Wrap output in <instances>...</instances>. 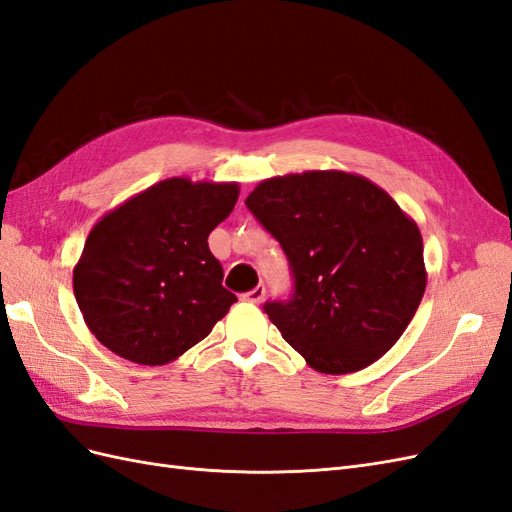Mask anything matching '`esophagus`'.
Instances as JSON below:
<instances>
[{
    "mask_svg": "<svg viewBox=\"0 0 512 512\" xmlns=\"http://www.w3.org/2000/svg\"><path fill=\"white\" fill-rule=\"evenodd\" d=\"M265 294H267L265 286H256L254 290L245 292V294H243V299H245V301H250V303H256V305H260L262 301H265Z\"/></svg>",
    "mask_w": 512,
    "mask_h": 512,
    "instance_id": "1",
    "label": "esophagus"
}]
</instances>
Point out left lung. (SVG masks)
<instances>
[{
	"label": "left lung",
	"mask_w": 512,
	"mask_h": 512,
	"mask_svg": "<svg viewBox=\"0 0 512 512\" xmlns=\"http://www.w3.org/2000/svg\"><path fill=\"white\" fill-rule=\"evenodd\" d=\"M294 275L269 320L320 374H352L389 352L425 294L423 237L380 185L344 170L260 181L245 198Z\"/></svg>",
	"instance_id": "obj_1"
}]
</instances>
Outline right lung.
<instances>
[{"mask_svg": "<svg viewBox=\"0 0 512 512\" xmlns=\"http://www.w3.org/2000/svg\"><path fill=\"white\" fill-rule=\"evenodd\" d=\"M239 183L170 177L98 220L72 271L87 329L138 365H166L196 346L237 301L209 250Z\"/></svg>", "mask_w": 512, "mask_h": 512, "instance_id": "1", "label": "right lung"}]
</instances>
